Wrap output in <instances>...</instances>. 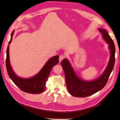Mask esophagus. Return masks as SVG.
<instances>
[{"label": "esophagus", "instance_id": "34e87169", "mask_svg": "<svg viewBox=\"0 0 120 120\" xmlns=\"http://www.w3.org/2000/svg\"><path fill=\"white\" fill-rule=\"evenodd\" d=\"M64 57H65V56L64 55H60L59 57V62H61V61L64 58Z\"/></svg>", "mask_w": 120, "mask_h": 120}]
</instances>
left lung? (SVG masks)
Returning a JSON list of instances; mask_svg holds the SVG:
<instances>
[{
    "mask_svg": "<svg viewBox=\"0 0 120 120\" xmlns=\"http://www.w3.org/2000/svg\"><path fill=\"white\" fill-rule=\"evenodd\" d=\"M101 37L108 44L110 58L103 73L98 77L92 80H86L78 76L69 60L64 59L61 65L65 74V82L68 90L71 95L77 98H85L93 95L101 90L106 85L115 63V46L113 40L105 29L99 28Z\"/></svg>",
    "mask_w": 120,
    "mask_h": 120,
    "instance_id": "obj_1",
    "label": "left lung"
}]
</instances>
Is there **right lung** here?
I'll return each mask as SVG.
<instances>
[{
    "instance_id": "1",
    "label": "right lung",
    "mask_w": 120,
    "mask_h": 120,
    "mask_svg": "<svg viewBox=\"0 0 120 120\" xmlns=\"http://www.w3.org/2000/svg\"><path fill=\"white\" fill-rule=\"evenodd\" d=\"M14 31L13 30L11 34V39L9 42L7 50L6 63L7 72L9 77L15 85L22 91L30 94L42 93L45 90L46 82L48 80L52 68L59 62V56H53L49 59L39 72L32 77L30 78L19 77L13 70L10 60L9 45L12 41Z\"/></svg>"
}]
</instances>
